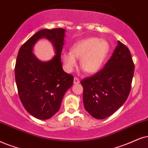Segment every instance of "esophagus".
<instances>
[{
    "label": "esophagus",
    "mask_w": 148,
    "mask_h": 148,
    "mask_svg": "<svg viewBox=\"0 0 148 148\" xmlns=\"http://www.w3.org/2000/svg\"><path fill=\"white\" fill-rule=\"evenodd\" d=\"M80 83V80L77 77H75L74 78V84H78Z\"/></svg>",
    "instance_id": "1"
}]
</instances>
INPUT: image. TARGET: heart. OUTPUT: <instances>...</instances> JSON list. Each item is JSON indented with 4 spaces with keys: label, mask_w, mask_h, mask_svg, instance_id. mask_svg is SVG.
<instances>
[{
    "label": "heart",
    "mask_w": 148,
    "mask_h": 148,
    "mask_svg": "<svg viewBox=\"0 0 148 148\" xmlns=\"http://www.w3.org/2000/svg\"><path fill=\"white\" fill-rule=\"evenodd\" d=\"M109 46L104 40L89 37L74 43L70 52L62 54L61 59L65 69L70 72L76 66V59H80V66L89 74H96L102 68L107 55Z\"/></svg>",
    "instance_id": "obj_1"
}]
</instances>
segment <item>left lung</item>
<instances>
[{"mask_svg":"<svg viewBox=\"0 0 148 148\" xmlns=\"http://www.w3.org/2000/svg\"><path fill=\"white\" fill-rule=\"evenodd\" d=\"M134 72V65L130 50L118 41L104 68L80 82L86 111L99 119L115 113L128 98Z\"/></svg>","mask_w":148,"mask_h":148,"instance_id":"8db88e82","label":"left lung"}]
</instances>
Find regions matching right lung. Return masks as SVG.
Listing matches in <instances>:
<instances>
[{
	"label": "right lung",
	"instance_id": "add662e5",
	"mask_svg": "<svg viewBox=\"0 0 148 148\" xmlns=\"http://www.w3.org/2000/svg\"><path fill=\"white\" fill-rule=\"evenodd\" d=\"M65 30L42 29L30 37L20 47L15 66V79L22 105L39 119L52 117L61 107L65 92L72 87L74 76L62 68L61 55ZM45 37L53 44L56 55L42 62L32 54L37 40Z\"/></svg>",
	"mask_w": 148,
	"mask_h": 148
}]
</instances>
